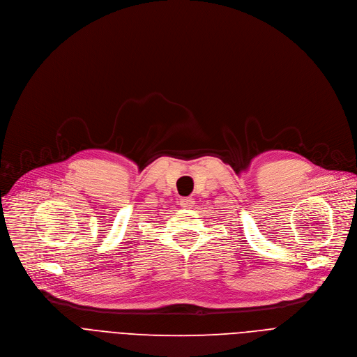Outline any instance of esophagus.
<instances>
[{"instance_id":"esophagus-1","label":"esophagus","mask_w":357,"mask_h":357,"mask_svg":"<svg viewBox=\"0 0 357 357\" xmlns=\"http://www.w3.org/2000/svg\"><path fill=\"white\" fill-rule=\"evenodd\" d=\"M178 204H179L182 208H191V206L195 204V201H194V198H191V197H185V198H179Z\"/></svg>"}]
</instances>
